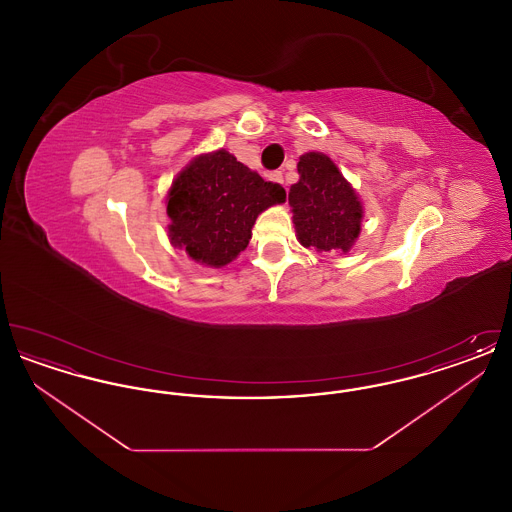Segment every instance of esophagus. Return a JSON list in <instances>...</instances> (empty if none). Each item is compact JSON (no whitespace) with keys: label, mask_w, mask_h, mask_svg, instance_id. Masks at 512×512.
I'll list each match as a JSON object with an SVG mask.
<instances>
[{"label":"esophagus","mask_w":512,"mask_h":512,"mask_svg":"<svg viewBox=\"0 0 512 512\" xmlns=\"http://www.w3.org/2000/svg\"><path fill=\"white\" fill-rule=\"evenodd\" d=\"M270 180H272V182H278V184H282V186H286V184H284V172L282 171L272 172V174H270Z\"/></svg>","instance_id":"obj_1"}]
</instances>
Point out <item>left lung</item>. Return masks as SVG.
Listing matches in <instances>:
<instances>
[{
    "instance_id": "8db88e82",
    "label": "left lung",
    "mask_w": 512,
    "mask_h": 512,
    "mask_svg": "<svg viewBox=\"0 0 512 512\" xmlns=\"http://www.w3.org/2000/svg\"><path fill=\"white\" fill-rule=\"evenodd\" d=\"M299 182L290 188L293 224L303 247L347 253L361 234L363 205L336 163L309 151L297 163Z\"/></svg>"
}]
</instances>
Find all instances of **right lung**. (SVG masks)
Returning a JSON list of instances; mask_svg holds the SVG:
<instances>
[{
  "label": "right lung",
  "mask_w": 512,
  "mask_h": 512,
  "mask_svg": "<svg viewBox=\"0 0 512 512\" xmlns=\"http://www.w3.org/2000/svg\"><path fill=\"white\" fill-rule=\"evenodd\" d=\"M284 201L280 184L265 182L226 149L203 153L167 194L171 244L186 249L195 263L224 267L249 244L257 217Z\"/></svg>",
  "instance_id": "add662e5"
}]
</instances>
